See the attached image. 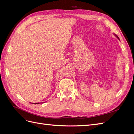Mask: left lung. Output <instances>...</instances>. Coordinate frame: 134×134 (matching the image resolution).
I'll return each instance as SVG.
<instances>
[{"instance_id": "1", "label": "left lung", "mask_w": 134, "mask_h": 134, "mask_svg": "<svg viewBox=\"0 0 134 134\" xmlns=\"http://www.w3.org/2000/svg\"><path fill=\"white\" fill-rule=\"evenodd\" d=\"M117 38H119V37H117Z\"/></svg>"}]
</instances>
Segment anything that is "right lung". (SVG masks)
<instances>
[{"label": "right lung", "mask_w": 134, "mask_h": 134, "mask_svg": "<svg viewBox=\"0 0 134 134\" xmlns=\"http://www.w3.org/2000/svg\"><path fill=\"white\" fill-rule=\"evenodd\" d=\"M35 104H39V103H35Z\"/></svg>", "instance_id": "add662e5"}]
</instances>
